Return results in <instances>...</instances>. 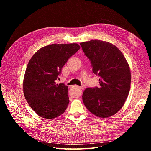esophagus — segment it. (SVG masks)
I'll return each instance as SVG.
<instances>
[{"instance_id":"esophagus-1","label":"esophagus","mask_w":151,"mask_h":151,"mask_svg":"<svg viewBox=\"0 0 151 151\" xmlns=\"http://www.w3.org/2000/svg\"><path fill=\"white\" fill-rule=\"evenodd\" d=\"M78 87V88L80 89V90H83V87Z\"/></svg>"}]
</instances>
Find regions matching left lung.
<instances>
[{
  "mask_svg": "<svg viewBox=\"0 0 151 151\" xmlns=\"http://www.w3.org/2000/svg\"><path fill=\"white\" fill-rule=\"evenodd\" d=\"M80 45L91 62L93 72L100 77L99 87L83 91V102L96 116H111L122 108L130 91L128 64L120 50L109 42L95 39Z\"/></svg>",
  "mask_w": 151,
  "mask_h": 151,
  "instance_id": "left-lung-1",
  "label": "left lung"
}]
</instances>
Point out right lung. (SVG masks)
<instances>
[{
  "label": "right lung",
  "mask_w": 151,
  "mask_h": 151,
  "mask_svg": "<svg viewBox=\"0 0 151 151\" xmlns=\"http://www.w3.org/2000/svg\"><path fill=\"white\" fill-rule=\"evenodd\" d=\"M80 47L77 44H52L39 50L30 60L26 70L23 91L32 109L40 116L55 118L68 106V87L56 83L61 69Z\"/></svg>",
  "instance_id": "right-lung-1"
}]
</instances>
